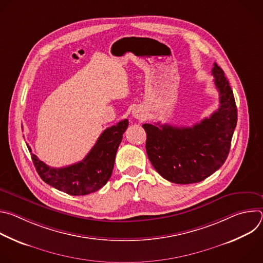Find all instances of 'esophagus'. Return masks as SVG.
<instances>
[{"instance_id": "esophagus-1", "label": "esophagus", "mask_w": 263, "mask_h": 263, "mask_svg": "<svg viewBox=\"0 0 263 263\" xmlns=\"http://www.w3.org/2000/svg\"><path fill=\"white\" fill-rule=\"evenodd\" d=\"M133 117L135 119L142 120L144 118V115H143V112H141L140 110H135V111H133Z\"/></svg>"}]
</instances>
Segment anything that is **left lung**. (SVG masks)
Instances as JSON below:
<instances>
[{"label":"left lung","instance_id":"1","mask_svg":"<svg viewBox=\"0 0 263 263\" xmlns=\"http://www.w3.org/2000/svg\"><path fill=\"white\" fill-rule=\"evenodd\" d=\"M213 81L219 93L216 111L193 127L143 124L145 148L154 168L177 184L198 183L226 161L237 124V108L229 81L216 64Z\"/></svg>","mask_w":263,"mask_h":263}]
</instances>
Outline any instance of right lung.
I'll return each mask as SVG.
<instances>
[{
	"mask_svg": "<svg viewBox=\"0 0 263 263\" xmlns=\"http://www.w3.org/2000/svg\"><path fill=\"white\" fill-rule=\"evenodd\" d=\"M128 125L129 121L124 120L104 130L82 161L65 167H51L31 154L36 172L47 184L70 196H85L99 191L111 177L118 148ZM27 146L31 152V147Z\"/></svg>",
	"mask_w": 263,
	"mask_h": 263,
	"instance_id": "add662e5",
	"label": "right lung"
}]
</instances>
